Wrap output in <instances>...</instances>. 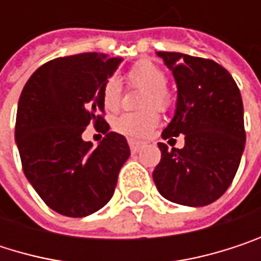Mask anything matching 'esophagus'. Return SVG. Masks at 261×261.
<instances>
[{"label":"esophagus","mask_w":261,"mask_h":261,"mask_svg":"<svg viewBox=\"0 0 261 261\" xmlns=\"http://www.w3.org/2000/svg\"><path fill=\"white\" fill-rule=\"evenodd\" d=\"M128 145H130L131 152H137L142 146V142L139 140H134V139H128Z\"/></svg>","instance_id":"1"}]
</instances>
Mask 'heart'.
I'll use <instances>...</instances> for the list:
<instances>
[{"mask_svg": "<svg viewBox=\"0 0 261 261\" xmlns=\"http://www.w3.org/2000/svg\"><path fill=\"white\" fill-rule=\"evenodd\" d=\"M131 86L145 89L142 106L148 110L139 113H124L115 121V130L130 137H145L159 124L157 113L149 109L165 110L169 106V95L166 92V74L152 62L140 60L133 65L127 72ZM104 107L110 112L116 110L121 102V84L116 79H109L102 87Z\"/></svg>", "mask_w": 261, "mask_h": 261, "instance_id": "1", "label": "heart"}]
</instances>
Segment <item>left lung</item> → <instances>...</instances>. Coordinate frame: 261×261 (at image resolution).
<instances>
[{
    "instance_id": "8db88e82",
    "label": "left lung",
    "mask_w": 261,
    "mask_h": 261,
    "mask_svg": "<svg viewBox=\"0 0 261 261\" xmlns=\"http://www.w3.org/2000/svg\"><path fill=\"white\" fill-rule=\"evenodd\" d=\"M177 84L175 113L163 139L184 136V148L159 143L162 160L152 172L171 202L202 207L221 198L234 178L245 149L243 102L230 72L213 60L159 51Z\"/></svg>"
}]
</instances>
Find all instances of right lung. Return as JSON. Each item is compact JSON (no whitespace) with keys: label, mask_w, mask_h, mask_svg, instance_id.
I'll use <instances>...</instances> for the list:
<instances>
[{"label":"right lung","mask_w":261,"mask_h":261,"mask_svg":"<svg viewBox=\"0 0 261 261\" xmlns=\"http://www.w3.org/2000/svg\"><path fill=\"white\" fill-rule=\"evenodd\" d=\"M121 57L98 53L59 57L42 65L25 83L18 102L15 142L24 174L54 212L83 218L113 196L130 157L127 139L102 119V87ZM95 122L106 137L93 147L81 137Z\"/></svg>","instance_id":"add662e5"}]
</instances>
